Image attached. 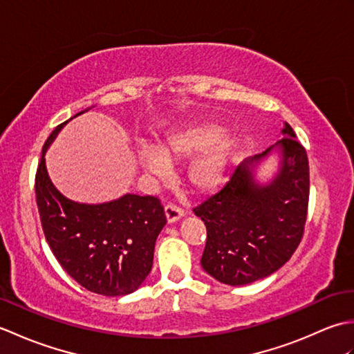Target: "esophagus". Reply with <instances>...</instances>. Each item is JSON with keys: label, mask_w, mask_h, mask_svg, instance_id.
Masks as SVG:
<instances>
[{"label": "esophagus", "mask_w": 354, "mask_h": 354, "mask_svg": "<svg viewBox=\"0 0 354 354\" xmlns=\"http://www.w3.org/2000/svg\"><path fill=\"white\" fill-rule=\"evenodd\" d=\"M164 213H165V219H167L169 223H173L181 219V217L184 216V212L179 207L176 205H165L164 208Z\"/></svg>", "instance_id": "34e87169"}]
</instances>
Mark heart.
Here are the masks:
<instances>
[{
    "label": "heart",
    "instance_id": "b5f03b06",
    "mask_svg": "<svg viewBox=\"0 0 354 354\" xmlns=\"http://www.w3.org/2000/svg\"><path fill=\"white\" fill-rule=\"evenodd\" d=\"M225 127L213 122L193 123L165 137L158 149L142 147L138 152L141 167L153 176H165L167 162H178L201 153L207 154L194 162L189 170V183L198 193H212L227 176L234 142L222 140Z\"/></svg>",
    "mask_w": 354,
    "mask_h": 354
}]
</instances>
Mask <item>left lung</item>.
I'll return each mask as SVG.
<instances>
[{
    "label": "left lung",
    "mask_w": 354,
    "mask_h": 354,
    "mask_svg": "<svg viewBox=\"0 0 354 354\" xmlns=\"http://www.w3.org/2000/svg\"><path fill=\"white\" fill-rule=\"evenodd\" d=\"M266 152L248 158L214 196L193 209L207 227L201 265L217 281L243 286L280 269L301 242L309 205V160L292 127ZM274 148L281 167L268 185L254 167Z\"/></svg>",
    "instance_id": "8db88e82"
}]
</instances>
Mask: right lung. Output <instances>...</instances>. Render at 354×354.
<instances>
[{"label":"right lung","mask_w":354,"mask_h":354,"mask_svg":"<svg viewBox=\"0 0 354 354\" xmlns=\"http://www.w3.org/2000/svg\"><path fill=\"white\" fill-rule=\"evenodd\" d=\"M68 122L45 141L36 171V204L45 239L65 272L85 289L106 297L127 295L152 270L156 237L165 225L164 208L155 196L131 193L104 204L65 198L48 176L45 152Z\"/></svg>","instance_id":"add662e5"}]
</instances>
